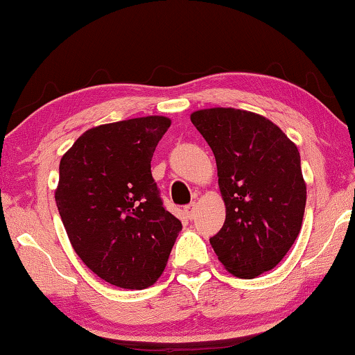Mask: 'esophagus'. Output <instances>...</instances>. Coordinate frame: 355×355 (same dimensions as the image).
Returning a JSON list of instances; mask_svg holds the SVG:
<instances>
[{
    "label": "esophagus",
    "mask_w": 355,
    "mask_h": 355,
    "mask_svg": "<svg viewBox=\"0 0 355 355\" xmlns=\"http://www.w3.org/2000/svg\"><path fill=\"white\" fill-rule=\"evenodd\" d=\"M196 202H191L189 205H187L184 207V215H187V218L188 219H193L194 218V215H196Z\"/></svg>",
    "instance_id": "obj_1"
}]
</instances>
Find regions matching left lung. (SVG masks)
Here are the masks:
<instances>
[{
  "mask_svg": "<svg viewBox=\"0 0 355 355\" xmlns=\"http://www.w3.org/2000/svg\"><path fill=\"white\" fill-rule=\"evenodd\" d=\"M191 121L215 155L226 205L210 243L227 272L256 278L278 266L302 229L306 184L299 150L252 112L215 107L194 112Z\"/></svg>",
  "mask_w": 355,
  "mask_h": 355,
  "instance_id": "left-lung-1",
  "label": "left lung"
}]
</instances>
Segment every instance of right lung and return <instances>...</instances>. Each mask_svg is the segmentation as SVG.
Wrapping results in <instances>:
<instances>
[{"label":"right lung","mask_w":355,"mask_h":355,"mask_svg":"<svg viewBox=\"0 0 355 355\" xmlns=\"http://www.w3.org/2000/svg\"><path fill=\"white\" fill-rule=\"evenodd\" d=\"M168 126V118L151 115L92 128L60 161L55 200L72 248L116 288L155 284L182 230L151 177Z\"/></svg>","instance_id":"1"}]
</instances>
